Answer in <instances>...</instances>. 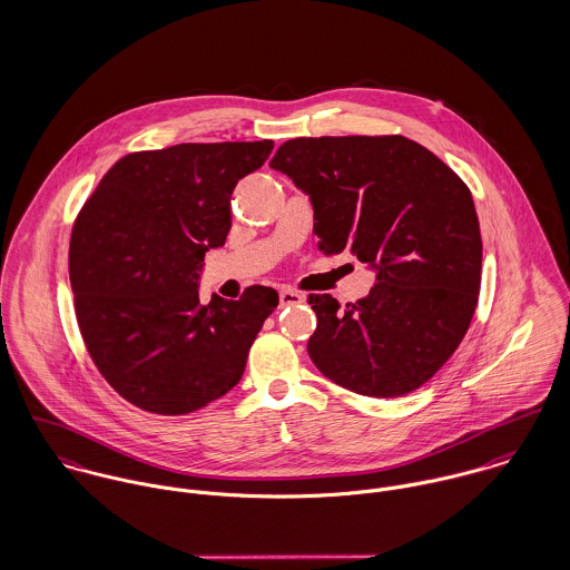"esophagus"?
Segmentation results:
<instances>
[{
  "label": "esophagus",
  "instance_id": "obj_1",
  "mask_svg": "<svg viewBox=\"0 0 570 570\" xmlns=\"http://www.w3.org/2000/svg\"><path fill=\"white\" fill-rule=\"evenodd\" d=\"M278 298H281V307H289V305L303 303V296L298 292H294V289H281Z\"/></svg>",
  "mask_w": 570,
  "mask_h": 570
}]
</instances>
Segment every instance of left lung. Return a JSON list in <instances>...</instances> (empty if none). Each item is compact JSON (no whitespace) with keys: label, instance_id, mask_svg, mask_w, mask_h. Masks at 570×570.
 I'll return each instance as SVG.
<instances>
[{"label":"left lung","instance_id":"left-lung-1","mask_svg":"<svg viewBox=\"0 0 570 570\" xmlns=\"http://www.w3.org/2000/svg\"><path fill=\"white\" fill-rule=\"evenodd\" d=\"M269 166L309 197L321 249H346L375 272L355 305L309 296L318 316L312 362L357 395L416 391L450 360L476 312L483 242L470 188L404 136L296 138Z\"/></svg>","mask_w":570,"mask_h":570}]
</instances>
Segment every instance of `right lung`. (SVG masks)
Listing matches in <instances>:
<instances>
[{"mask_svg":"<svg viewBox=\"0 0 570 570\" xmlns=\"http://www.w3.org/2000/svg\"><path fill=\"white\" fill-rule=\"evenodd\" d=\"M272 140L175 145L125 156L82 206L70 283L85 346L129 404L186 414L233 391L247 351L276 309L272 287L199 303L208 249L226 244L230 195Z\"/></svg>","mask_w":570,"mask_h":570,"instance_id":"right-lung-1","label":"right lung"}]
</instances>
